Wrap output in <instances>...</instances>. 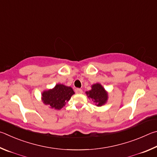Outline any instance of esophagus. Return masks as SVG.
<instances>
[{
  "label": "esophagus",
  "mask_w": 157,
  "mask_h": 157,
  "mask_svg": "<svg viewBox=\"0 0 157 157\" xmlns=\"http://www.w3.org/2000/svg\"><path fill=\"white\" fill-rule=\"evenodd\" d=\"M76 94H82V93H83V90H82L81 89L77 88V89H76Z\"/></svg>",
  "instance_id": "34e87169"
}]
</instances>
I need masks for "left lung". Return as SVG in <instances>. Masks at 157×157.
Listing matches in <instances>:
<instances>
[{
    "label": "left lung",
    "mask_w": 157,
    "mask_h": 157,
    "mask_svg": "<svg viewBox=\"0 0 157 157\" xmlns=\"http://www.w3.org/2000/svg\"><path fill=\"white\" fill-rule=\"evenodd\" d=\"M90 99L93 101L97 106H102L108 101V94L104 87L99 83H96L92 86V90L86 92Z\"/></svg>",
    "instance_id": "1"
}]
</instances>
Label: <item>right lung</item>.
Segmentation results:
<instances>
[{"label":"right lung","instance_id":"right-lung-1","mask_svg":"<svg viewBox=\"0 0 157 157\" xmlns=\"http://www.w3.org/2000/svg\"><path fill=\"white\" fill-rule=\"evenodd\" d=\"M74 94V92L71 87L57 84L53 89L46 90L42 93V101L51 108L60 109Z\"/></svg>","mask_w":157,"mask_h":157}]
</instances>
